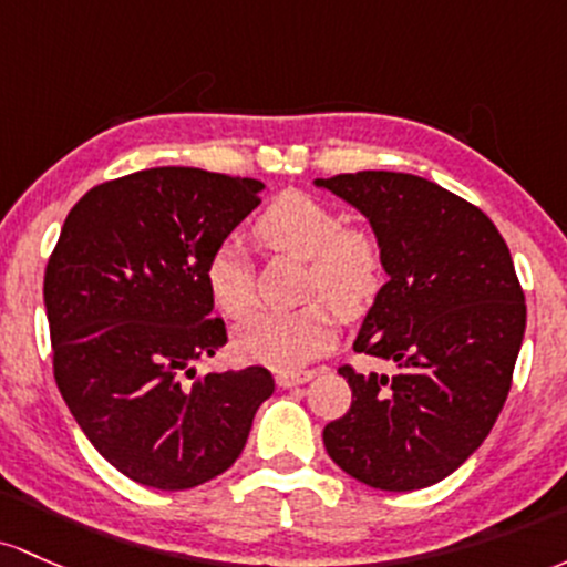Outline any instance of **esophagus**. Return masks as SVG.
<instances>
[{"mask_svg":"<svg viewBox=\"0 0 567 567\" xmlns=\"http://www.w3.org/2000/svg\"><path fill=\"white\" fill-rule=\"evenodd\" d=\"M313 378H316V372H281L276 378V383L281 388H295V385L310 383Z\"/></svg>","mask_w":567,"mask_h":567,"instance_id":"obj_1","label":"esophagus"}]
</instances>
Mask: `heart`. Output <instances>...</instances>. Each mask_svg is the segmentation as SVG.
Segmentation results:
<instances>
[{
  "label": "heart",
  "mask_w": 567,
  "mask_h": 567,
  "mask_svg": "<svg viewBox=\"0 0 567 567\" xmlns=\"http://www.w3.org/2000/svg\"><path fill=\"white\" fill-rule=\"evenodd\" d=\"M270 249L308 259L305 297L313 302L291 313H257L235 329V351L276 369H302L334 346L337 313L359 316L383 286V254L367 233L346 230V219L305 193H284L257 219ZM206 286L216 308L230 318L251 313L254 257L240 238H225L208 254ZM330 303L327 306L326 302Z\"/></svg>",
  "instance_id": "heart-1"
}]
</instances>
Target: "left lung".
Wrapping results in <instances>:
<instances>
[{
  "instance_id": "8db88e82",
  "label": "left lung",
  "mask_w": 567,
  "mask_h": 567,
  "mask_svg": "<svg viewBox=\"0 0 567 567\" xmlns=\"http://www.w3.org/2000/svg\"><path fill=\"white\" fill-rule=\"evenodd\" d=\"M372 227L388 281L342 367L351 410L323 429L337 466L369 487L436 485L485 442L525 337V295L506 240L480 208L423 176L359 171L316 179Z\"/></svg>"
}]
</instances>
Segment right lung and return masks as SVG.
<instances>
[{
  "mask_svg": "<svg viewBox=\"0 0 567 567\" xmlns=\"http://www.w3.org/2000/svg\"><path fill=\"white\" fill-rule=\"evenodd\" d=\"M262 189L165 165L99 184L63 221L44 270L55 383L93 447L138 485L189 489L227 472L276 391L265 367L187 383L227 342L208 254Z\"/></svg>",
  "mask_w": 567,
  "mask_h": 567,
  "instance_id": "1",
  "label": "right lung"
}]
</instances>
